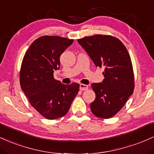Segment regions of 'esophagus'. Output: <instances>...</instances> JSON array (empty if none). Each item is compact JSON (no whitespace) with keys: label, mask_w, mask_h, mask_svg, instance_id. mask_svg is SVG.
<instances>
[{"label":"esophagus","mask_w":154,"mask_h":154,"mask_svg":"<svg viewBox=\"0 0 154 154\" xmlns=\"http://www.w3.org/2000/svg\"><path fill=\"white\" fill-rule=\"evenodd\" d=\"M86 89H88L87 85H85V84H80V90L84 91V90H86Z\"/></svg>","instance_id":"34e87169"}]
</instances>
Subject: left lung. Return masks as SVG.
<instances>
[{
	"label": "left lung",
	"instance_id": "left-lung-1",
	"mask_svg": "<svg viewBox=\"0 0 154 154\" xmlns=\"http://www.w3.org/2000/svg\"><path fill=\"white\" fill-rule=\"evenodd\" d=\"M78 42L94 65L105 70L102 83L91 84L96 94L90 105L91 112L99 118H111L134 91V72L128 51L120 40L111 35L86 36Z\"/></svg>",
	"mask_w": 154,
	"mask_h": 154
}]
</instances>
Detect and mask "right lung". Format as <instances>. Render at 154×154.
Instances as JSON below:
<instances>
[{"instance_id": "obj_1", "label": "right lung", "mask_w": 154, "mask_h": 154, "mask_svg": "<svg viewBox=\"0 0 154 154\" xmlns=\"http://www.w3.org/2000/svg\"><path fill=\"white\" fill-rule=\"evenodd\" d=\"M73 42L60 36H41L26 51L20 74V86L31 105L46 119H56L68 112L79 91V84L55 80L60 55Z\"/></svg>"}]
</instances>
